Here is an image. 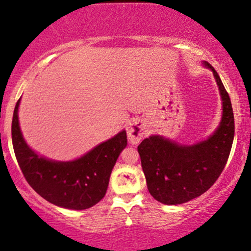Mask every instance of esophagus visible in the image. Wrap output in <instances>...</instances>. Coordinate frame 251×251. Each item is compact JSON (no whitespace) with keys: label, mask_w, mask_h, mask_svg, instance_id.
<instances>
[{"label":"esophagus","mask_w":251,"mask_h":251,"mask_svg":"<svg viewBox=\"0 0 251 251\" xmlns=\"http://www.w3.org/2000/svg\"><path fill=\"white\" fill-rule=\"evenodd\" d=\"M126 131H127V136L129 141H131L133 145H136L140 142L142 138H144L145 126L144 124L138 122V120H132L131 123H128Z\"/></svg>","instance_id":"34e87169"}]
</instances>
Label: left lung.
<instances>
[{"label": "left lung", "instance_id": "obj_1", "mask_svg": "<svg viewBox=\"0 0 251 251\" xmlns=\"http://www.w3.org/2000/svg\"><path fill=\"white\" fill-rule=\"evenodd\" d=\"M205 65L213 72L223 98V119L217 131L193 146H179L158 135L138 146L148 191L162 204H183L201 196L217 182L229 157L235 131L230 98L217 71Z\"/></svg>", "mask_w": 251, "mask_h": 251}]
</instances>
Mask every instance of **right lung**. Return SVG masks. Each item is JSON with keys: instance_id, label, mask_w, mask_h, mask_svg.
<instances>
[{"instance_id": "right-lung-1", "label": "right lung", "mask_w": 251, "mask_h": 251, "mask_svg": "<svg viewBox=\"0 0 251 251\" xmlns=\"http://www.w3.org/2000/svg\"><path fill=\"white\" fill-rule=\"evenodd\" d=\"M20 100L12 116V146L31 188L47 201L71 210H85L102 201L117 158L127 145L126 131L98 145L78 160L54 162L40 157L25 144L18 124Z\"/></svg>"}]
</instances>
